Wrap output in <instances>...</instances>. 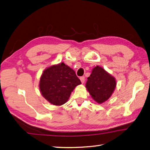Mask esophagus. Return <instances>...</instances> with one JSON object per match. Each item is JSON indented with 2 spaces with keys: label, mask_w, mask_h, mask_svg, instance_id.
Returning a JSON list of instances; mask_svg holds the SVG:
<instances>
[{
  "label": "esophagus",
  "mask_w": 150,
  "mask_h": 150,
  "mask_svg": "<svg viewBox=\"0 0 150 150\" xmlns=\"http://www.w3.org/2000/svg\"><path fill=\"white\" fill-rule=\"evenodd\" d=\"M80 80L81 81V83H84V81H85V77L84 76H81L80 77Z\"/></svg>",
  "instance_id": "34e87169"
}]
</instances>
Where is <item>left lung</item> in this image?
Listing matches in <instances>:
<instances>
[{
	"mask_svg": "<svg viewBox=\"0 0 150 150\" xmlns=\"http://www.w3.org/2000/svg\"><path fill=\"white\" fill-rule=\"evenodd\" d=\"M115 79L102 67L96 66L88 78L86 87L92 98L98 103L110 98L116 87Z\"/></svg>",
	"mask_w": 150,
	"mask_h": 150,
	"instance_id": "8db88e82",
	"label": "left lung"
}]
</instances>
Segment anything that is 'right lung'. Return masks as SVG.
I'll return each instance as SVG.
<instances>
[{
  "label": "right lung",
  "mask_w": 150,
  "mask_h": 150,
  "mask_svg": "<svg viewBox=\"0 0 150 150\" xmlns=\"http://www.w3.org/2000/svg\"><path fill=\"white\" fill-rule=\"evenodd\" d=\"M81 84L74 70L62 62L44 71L39 88L42 96L54 105L67 102L76 86Z\"/></svg>",
  "instance_id": "add662e5"
}]
</instances>
